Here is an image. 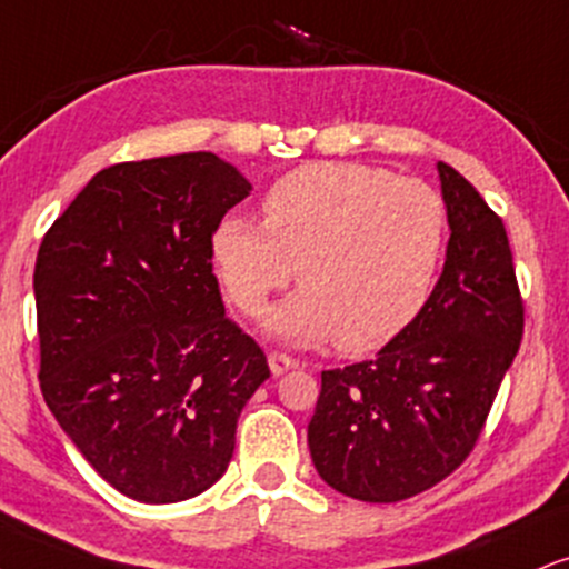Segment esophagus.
Listing matches in <instances>:
<instances>
[{
  "instance_id": "1",
  "label": "esophagus",
  "mask_w": 569,
  "mask_h": 569,
  "mask_svg": "<svg viewBox=\"0 0 569 569\" xmlns=\"http://www.w3.org/2000/svg\"><path fill=\"white\" fill-rule=\"evenodd\" d=\"M267 362H270L272 376H280V373L291 371V368L299 366V360H293L291 355H286V352H270V358H267Z\"/></svg>"
}]
</instances>
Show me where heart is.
<instances>
[{
  "mask_svg": "<svg viewBox=\"0 0 569 569\" xmlns=\"http://www.w3.org/2000/svg\"><path fill=\"white\" fill-rule=\"evenodd\" d=\"M264 222L219 219L211 262L224 293L254 318L291 283L267 328L293 345L337 339L373 352L427 307L448 249V207L432 184L366 163H307L272 184Z\"/></svg>",
  "mask_w": 569,
  "mask_h": 569,
  "instance_id": "b5f03b06",
  "label": "heart"
}]
</instances>
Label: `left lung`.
Wrapping results in <instances>:
<instances>
[{"instance_id": "8db88e82", "label": "left lung", "mask_w": 569, "mask_h": 569, "mask_svg": "<svg viewBox=\"0 0 569 569\" xmlns=\"http://www.w3.org/2000/svg\"><path fill=\"white\" fill-rule=\"evenodd\" d=\"M437 172L450 241L432 297L373 360L320 373L307 427L318 475L358 501H406L453 475L522 341L501 217L453 167L440 161Z\"/></svg>"}]
</instances>
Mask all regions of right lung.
<instances>
[{
  "label": "right lung",
  "instance_id": "right-lung-1",
  "mask_svg": "<svg viewBox=\"0 0 569 569\" xmlns=\"http://www.w3.org/2000/svg\"><path fill=\"white\" fill-rule=\"evenodd\" d=\"M249 190L203 150L113 163L39 246L44 402L89 467L134 501L209 490L232 458L238 416L270 376L211 272V232Z\"/></svg>",
  "mask_w": 569,
  "mask_h": 569
}]
</instances>
